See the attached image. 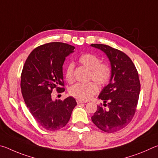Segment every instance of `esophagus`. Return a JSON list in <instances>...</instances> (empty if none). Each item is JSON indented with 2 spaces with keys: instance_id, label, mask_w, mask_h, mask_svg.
Returning <instances> with one entry per match:
<instances>
[{
  "instance_id": "esophagus-1",
  "label": "esophagus",
  "mask_w": 158,
  "mask_h": 158,
  "mask_svg": "<svg viewBox=\"0 0 158 158\" xmlns=\"http://www.w3.org/2000/svg\"><path fill=\"white\" fill-rule=\"evenodd\" d=\"M77 104H81V103H85V102L80 100H77Z\"/></svg>"
}]
</instances>
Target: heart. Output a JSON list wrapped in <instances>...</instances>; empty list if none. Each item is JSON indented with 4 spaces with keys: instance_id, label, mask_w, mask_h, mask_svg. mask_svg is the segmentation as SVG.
Instances as JSON below:
<instances>
[{
    "instance_id": "heart-1",
    "label": "heart",
    "mask_w": 158,
    "mask_h": 158,
    "mask_svg": "<svg viewBox=\"0 0 158 158\" xmlns=\"http://www.w3.org/2000/svg\"><path fill=\"white\" fill-rule=\"evenodd\" d=\"M79 60L83 65L90 70V80L95 81L102 87L109 84L112 76L111 69L107 64L102 63L100 58L93 53H87L82 54L79 57ZM74 63H70L67 65L65 69V77L69 83L74 81ZM95 82L90 81L85 84L77 83L69 89V94L80 100H89L98 92V85Z\"/></svg>"
}]
</instances>
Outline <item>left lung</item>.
<instances>
[{"label":"left lung","instance_id":"1","mask_svg":"<svg viewBox=\"0 0 158 158\" xmlns=\"http://www.w3.org/2000/svg\"><path fill=\"white\" fill-rule=\"evenodd\" d=\"M91 46L106 53L112 72L110 82L98 96L106 107L102 104L98 105L91 120L104 132H116L127 126L135 116L141 87L138 72L131 58L121 51L106 44Z\"/></svg>","mask_w":158,"mask_h":158}]
</instances>
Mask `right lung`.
<instances>
[{"label": "right lung", "instance_id": "1", "mask_svg": "<svg viewBox=\"0 0 158 158\" xmlns=\"http://www.w3.org/2000/svg\"><path fill=\"white\" fill-rule=\"evenodd\" d=\"M75 47L63 42H50L36 47L26 59L21 72V89L32 116L44 129L65 127L77 105L75 99H52L53 90L65 91L63 65Z\"/></svg>", "mask_w": 158, "mask_h": 158}]
</instances>
